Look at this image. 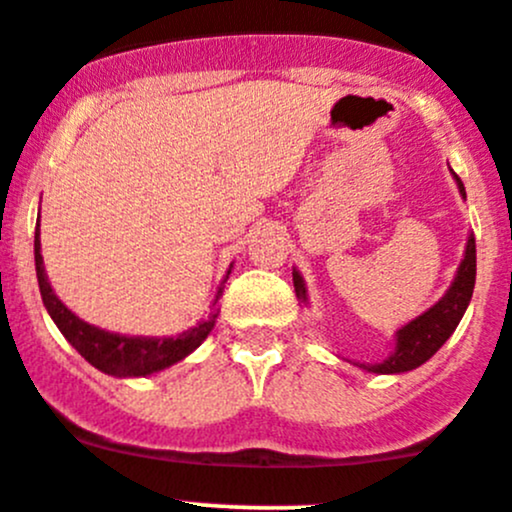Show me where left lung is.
I'll return each instance as SVG.
<instances>
[{"label": "left lung", "instance_id": "obj_1", "mask_svg": "<svg viewBox=\"0 0 512 512\" xmlns=\"http://www.w3.org/2000/svg\"><path fill=\"white\" fill-rule=\"evenodd\" d=\"M453 179L458 184L460 196L465 199L463 181L455 176ZM293 288H296V298L301 303H308V291L306 281H303L301 273L293 268ZM475 288V236H468V244H465L463 261H460L458 271H455L453 283L448 286V291L443 293V298H438V303L423 311L421 316H416L413 321H408L406 326H401L396 331V348L388 358L378 363H353V366L363 368L368 373H406L413 368L423 366L430 356L438 353V348L453 336V331L458 328L460 318H463L465 308H468L470 296H473Z\"/></svg>", "mask_w": 512, "mask_h": 512}]
</instances>
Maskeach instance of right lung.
<instances>
[{
    "instance_id": "right-lung-1",
    "label": "right lung",
    "mask_w": 512,
    "mask_h": 512,
    "mask_svg": "<svg viewBox=\"0 0 512 512\" xmlns=\"http://www.w3.org/2000/svg\"><path fill=\"white\" fill-rule=\"evenodd\" d=\"M34 266H37V281L39 291H42V301L44 306H47L52 321L57 323V328L62 331V336L82 353L91 366L99 368L106 376L116 378H144L151 376V373L164 371V368L174 366V363L184 361L189 353H194L196 348L206 341L211 328L216 326V316H219L216 303H219L221 293H224V286H219L214 298V311L209 313V318L199 321L194 328H189V331L176 333V336L169 338L124 336V333L104 331V328L91 326V323L82 321L77 313H72L62 301H59L52 283H49L47 271H44L39 226L37 231H34ZM229 273L231 266L221 283H226Z\"/></svg>"
}]
</instances>
